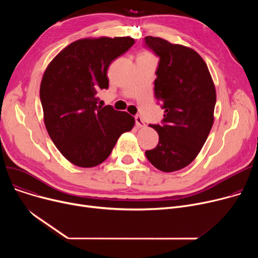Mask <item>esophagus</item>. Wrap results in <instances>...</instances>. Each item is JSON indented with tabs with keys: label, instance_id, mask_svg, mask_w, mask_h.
<instances>
[{
	"label": "esophagus",
	"instance_id": "obj_1",
	"mask_svg": "<svg viewBox=\"0 0 258 258\" xmlns=\"http://www.w3.org/2000/svg\"><path fill=\"white\" fill-rule=\"evenodd\" d=\"M135 120H136V125H137V127H145V123H144V121H143V119H142L141 116L137 115L136 117H135Z\"/></svg>",
	"mask_w": 258,
	"mask_h": 258
}]
</instances>
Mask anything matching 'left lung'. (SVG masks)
<instances>
[{"mask_svg": "<svg viewBox=\"0 0 258 258\" xmlns=\"http://www.w3.org/2000/svg\"><path fill=\"white\" fill-rule=\"evenodd\" d=\"M145 46L157 56L155 97L162 103V124H151L158 145L146 158L161 171L189 165L201 152L213 124L216 93L208 67L194 49L146 36Z\"/></svg>", "mask_w": 258, "mask_h": 258, "instance_id": "1", "label": "left lung"}]
</instances>
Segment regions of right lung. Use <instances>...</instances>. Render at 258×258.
Segmentation results:
<instances>
[{
	"label": "right lung",
	"instance_id": "1",
	"mask_svg": "<svg viewBox=\"0 0 258 258\" xmlns=\"http://www.w3.org/2000/svg\"><path fill=\"white\" fill-rule=\"evenodd\" d=\"M134 38H83L62 49L48 64L40 83L44 122L61 155L79 167L97 166L111 155L135 119L111 105L98 104L108 88V66L125 53Z\"/></svg>",
	"mask_w": 258,
	"mask_h": 258
}]
</instances>
